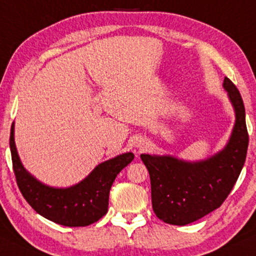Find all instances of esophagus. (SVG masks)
I'll list each match as a JSON object with an SVG mask.
<instances>
[{
	"instance_id": "obj_1",
	"label": "esophagus",
	"mask_w": 256,
	"mask_h": 256,
	"mask_svg": "<svg viewBox=\"0 0 256 256\" xmlns=\"http://www.w3.org/2000/svg\"><path fill=\"white\" fill-rule=\"evenodd\" d=\"M149 146V140H144V138H140V140H136V148L138 150H143L146 149Z\"/></svg>"
}]
</instances>
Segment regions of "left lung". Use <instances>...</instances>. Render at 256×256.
I'll return each mask as SVG.
<instances>
[{
  "label": "left lung",
  "mask_w": 256,
  "mask_h": 256,
  "mask_svg": "<svg viewBox=\"0 0 256 256\" xmlns=\"http://www.w3.org/2000/svg\"><path fill=\"white\" fill-rule=\"evenodd\" d=\"M223 87L235 112V124L220 152L199 161L170 155H140L149 170L154 212L164 223L186 226L216 210L241 173L249 142L244 104L238 89L228 78Z\"/></svg>",
  "instance_id": "1"
}]
</instances>
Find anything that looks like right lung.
I'll list each match as a JSON object with an SVG mask.
<instances>
[{
    "label": "right lung",
    "instance_id": "right-lung-1",
    "mask_svg": "<svg viewBox=\"0 0 256 256\" xmlns=\"http://www.w3.org/2000/svg\"><path fill=\"white\" fill-rule=\"evenodd\" d=\"M9 146L14 174L24 198L40 216L64 226H87L104 216L113 181L134 158L132 152L122 154L98 164L78 184L58 188L42 184L24 167L15 146L14 122Z\"/></svg>",
    "mask_w": 256,
    "mask_h": 256
}]
</instances>
